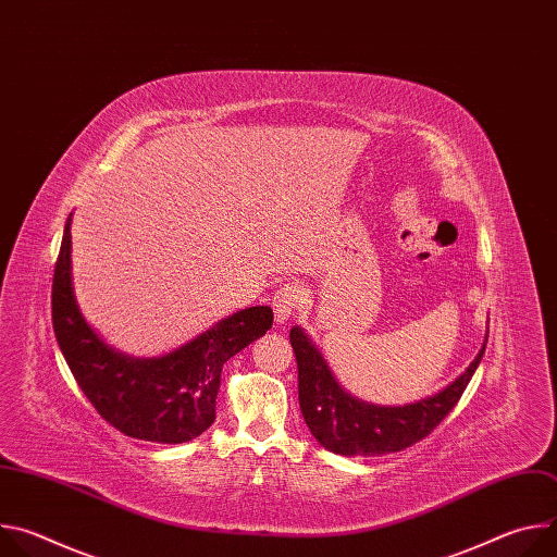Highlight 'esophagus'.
I'll return each instance as SVG.
<instances>
[{
  "label": "esophagus",
  "instance_id": "esophagus-1",
  "mask_svg": "<svg viewBox=\"0 0 557 557\" xmlns=\"http://www.w3.org/2000/svg\"><path fill=\"white\" fill-rule=\"evenodd\" d=\"M301 301H304V288L297 282H288V284L280 286L271 299L275 322L284 324L288 317L301 306Z\"/></svg>",
  "mask_w": 557,
  "mask_h": 557
}]
</instances>
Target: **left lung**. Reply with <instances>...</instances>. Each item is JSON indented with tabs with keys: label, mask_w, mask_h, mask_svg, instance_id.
<instances>
[{
	"label": "left lung",
	"mask_w": 557,
	"mask_h": 557,
	"mask_svg": "<svg viewBox=\"0 0 557 557\" xmlns=\"http://www.w3.org/2000/svg\"><path fill=\"white\" fill-rule=\"evenodd\" d=\"M290 346L297 359L301 417L320 445L342 456H379L423 441L454 410L485 355L483 344L471 366L430 399L404 408H376L344 392L322 352L297 326L290 331Z\"/></svg>",
	"instance_id": "obj_1"
}]
</instances>
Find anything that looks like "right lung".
I'll use <instances>...</instances> for the list:
<instances>
[{"instance_id": "obj_1", "label": "right lung", "mask_w": 557, "mask_h": 557, "mask_svg": "<svg viewBox=\"0 0 557 557\" xmlns=\"http://www.w3.org/2000/svg\"><path fill=\"white\" fill-rule=\"evenodd\" d=\"M70 222L52 277V329L74 381L92 408L125 436L187 443L215 421L222 366L273 326V310H237L161 359H129L108 348L78 312L70 273Z\"/></svg>"}]
</instances>
